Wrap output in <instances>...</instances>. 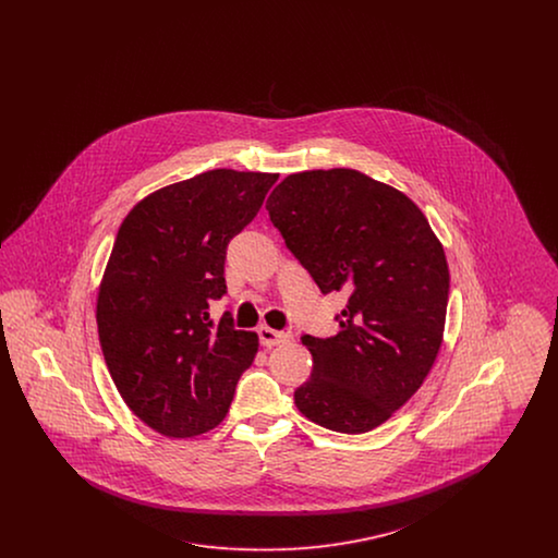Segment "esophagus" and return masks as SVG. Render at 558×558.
<instances>
[{
    "label": "esophagus",
    "instance_id": "esophagus-1",
    "mask_svg": "<svg viewBox=\"0 0 558 558\" xmlns=\"http://www.w3.org/2000/svg\"><path fill=\"white\" fill-rule=\"evenodd\" d=\"M257 335H259V341H262V345L264 347L282 345V343H289L292 339L291 332L274 330V328H269V326H262V328L257 330Z\"/></svg>",
    "mask_w": 558,
    "mask_h": 558
}]
</instances>
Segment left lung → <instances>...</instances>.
Masks as SVG:
<instances>
[{
    "mask_svg": "<svg viewBox=\"0 0 558 558\" xmlns=\"http://www.w3.org/2000/svg\"><path fill=\"white\" fill-rule=\"evenodd\" d=\"M266 209L319 291L347 296L335 337H301L314 371L294 403L324 428L368 433L421 389L439 353L444 246L405 194L355 169L292 173Z\"/></svg>",
    "mask_w": 558,
    "mask_h": 558,
    "instance_id": "1",
    "label": "left lung"
}]
</instances>
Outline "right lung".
Listing matches in <instances>:
<instances>
[{
	"label": "right lung",
	"mask_w": 558,
	"mask_h": 558,
	"mask_svg": "<svg viewBox=\"0 0 558 558\" xmlns=\"http://www.w3.org/2000/svg\"><path fill=\"white\" fill-rule=\"evenodd\" d=\"M276 173L213 169L160 187L123 219L98 292L108 372L133 414L167 437L219 425L257 353V335L217 324L226 251L262 209Z\"/></svg>",
	"instance_id": "right-lung-1"
}]
</instances>
